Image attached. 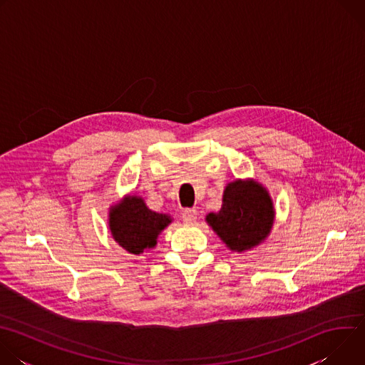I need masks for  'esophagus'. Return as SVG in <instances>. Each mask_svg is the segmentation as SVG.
I'll return each instance as SVG.
<instances>
[{
    "label": "esophagus",
    "mask_w": 365,
    "mask_h": 365,
    "mask_svg": "<svg viewBox=\"0 0 365 365\" xmlns=\"http://www.w3.org/2000/svg\"><path fill=\"white\" fill-rule=\"evenodd\" d=\"M196 215H197L196 210H186V211H183V214H182L183 222H186V224L196 222Z\"/></svg>",
    "instance_id": "1"
}]
</instances>
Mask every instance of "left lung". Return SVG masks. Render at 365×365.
Segmentation results:
<instances>
[{
  "mask_svg": "<svg viewBox=\"0 0 365 365\" xmlns=\"http://www.w3.org/2000/svg\"><path fill=\"white\" fill-rule=\"evenodd\" d=\"M274 218L267 187L254 179H235L224 189L221 210L207 214L205 221L231 251L245 252L267 240Z\"/></svg>",
  "mask_w": 365,
  "mask_h": 365,
  "instance_id": "8db88e82",
  "label": "left lung"
}]
</instances>
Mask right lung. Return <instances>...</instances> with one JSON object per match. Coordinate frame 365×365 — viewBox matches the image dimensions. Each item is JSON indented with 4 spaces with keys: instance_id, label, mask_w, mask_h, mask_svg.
<instances>
[{
    "instance_id": "1",
    "label": "right lung",
    "mask_w": 365,
    "mask_h": 365,
    "mask_svg": "<svg viewBox=\"0 0 365 365\" xmlns=\"http://www.w3.org/2000/svg\"><path fill=\"white\" fill-rule=\"evenodd\" d=\"M172 222L169 214L151 211L137 195H125L110 206L108 212V228L114 241L134 255L158 245L159 235Z\"/></svg>"
}]
</instances>
